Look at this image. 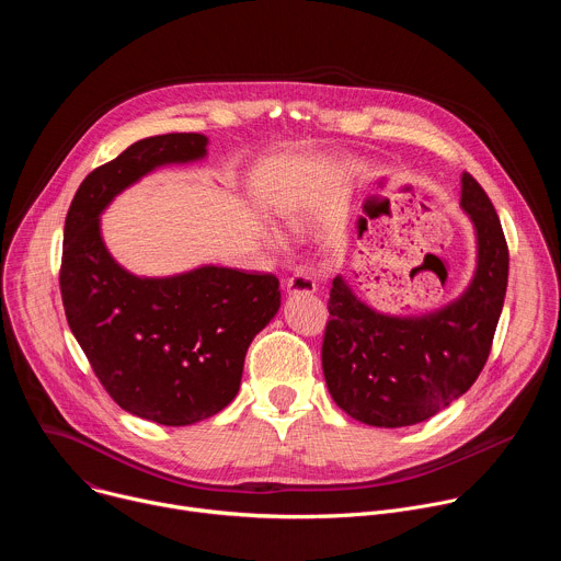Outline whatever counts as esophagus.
Segmentation results:
<instances>
[{
    "label": "esophagus",
    "instance_id": "1",
    "mask_svg": "<svg viewBox=\"0 0 561 561\" xmlns=\"http://www.w3.org/2000/svg\"><path fill=\"white\" fill-rule=\"evenodd\" d=\"M314 290H317V284H314V279L308 277L306 273H295L293 277L286 279V293H288V295H299V293L310 295V293H314Z\"/></svg>",
    "mask_w": 561,
    "mask_h": 561
}]
</instances>
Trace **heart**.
I'll return each mask as SVG.
<instances>
[{
  "label": "heart",
  "mask_w": 561,
  "mask_h": 561,
  "mask_svg": "<svg viewBox=\"0 0 561 561\" xmlns=\"http://www.w3.org/2000/svg\"><path fill=\"white\" fill-rule=\"evenodd\" d=\"M284 219H286L288 228L295 230V232L304 230V226H306V215H304V210H301L299 206H290V208L284 213ZM264 239H266V244H268L273 251H286V249H288V239H286L277 228H273V226H266V228H264Z\"/></svg>",
  "instance_id": "b5f03b06"
}]
</instances>
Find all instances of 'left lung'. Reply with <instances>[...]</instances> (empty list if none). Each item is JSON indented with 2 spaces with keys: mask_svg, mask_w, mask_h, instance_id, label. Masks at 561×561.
<instances>
[{
  "mask_svg": "<svg viewBox=\"0 0 561 561\" xmlns=\"http://www.w3.org/2000/svg\"><path fill=\"white\" fill-rule=\"evenodd\" d=\"M459 208L474 230V271L448 304L422 314H390L333 279L322 368L333 402L377 428L426 422L459 399L482 373L500 322L508 249L500 217L468 173Z\"/></svg>",
  "mask_w": 561,
  "mask_h": 561,
  "instance_id": "1",
  "label": "left lung"
}]
</instances>
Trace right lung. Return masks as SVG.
<instances>
[{"label": "right lung", "instance_id": "add662e5", "mask_svg": "<svg viewBox=\"0 0 561 561\" xmlns=\"http://www.w3.org/2000/svg\"><path fill=\"white\" fill-rule=\"evenodd\" d=\"M206 148L199 133L130 144L82 182L64 224L68 327L115 402L162 426L202 422L232 402L251 342L282 306L275 275L202 264L141 277L104 244L102 213L117 195L157 169L202 162Z\"/></svg>", "mask_w": 561, "mask_h": 561}]
</instances>
